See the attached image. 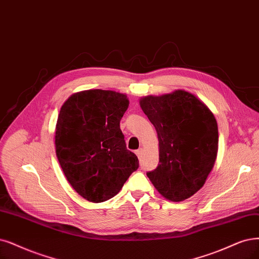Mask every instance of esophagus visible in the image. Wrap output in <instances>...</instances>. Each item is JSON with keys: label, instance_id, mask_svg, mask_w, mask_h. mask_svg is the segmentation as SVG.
Listing matches in <instances>:
<instances>
[{"label": "esophagus", "instance_id": "esophagus-1", "mask_svg": "<svg viewBox=\"0 0 259 259\" xmlns=\"http://www.w3.org/2000/svg\"><path fill=\"white\" fill-rule=\"evenodd\" d=\"M143 151H144V148H139L138 150H136V154H137V156L140 158L142 155H143Z\"/></svg>", "mask_w": 259, "mask_h": 259}]
</instances>
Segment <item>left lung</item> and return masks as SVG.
Wrapping results in <instances>:
<instances>
[{"label": "left lung", "instance_id": "left-lung-1", "mask_svg": "<svg viewBox=\"0 0 259 259\" xmlns=\"http://www.w3.org/2000/svg\"><path fill=\"white\" fill-rule=\"evenodd\" d=\"M140 105L159 140V164L147 177L164 198L183 202L205 185L213 168L219 148L214 115L185 90L145 96Z\"/></svg>", "mask_w": 259, "mask_h": 259}]
</instances>
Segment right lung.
<instances>
[{
    "instance_id": "obj_1",
    "label": "right lung",
    "mask_w": 259,
    "mask_h": 259,
    "mask_svg": "<svg viewBox=\"0 0 259 259\" xmlns=\"http://www.w3.org/2000/svg\"><path fill=\"white\" fill-rule=\"evenodd\" d=\"M129 107L126 94L88 90L72 94L55 126V151L75 192L92 203L116 195L139 167L119 121Z\"/></svg>"
}]
</instances>
